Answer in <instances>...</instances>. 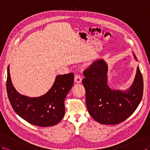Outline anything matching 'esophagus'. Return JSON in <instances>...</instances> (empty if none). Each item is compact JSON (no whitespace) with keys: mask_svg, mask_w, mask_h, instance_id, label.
I'll return each instance as SVG.
<instances>
[{"mask_svg":"<svg viewBox=\"0 0 150 150\" xmlns=\"http://www.w3.org/2000/svg\"><path fill=\"white\" fill-rule=\"evenodd\" d=\"M81 77L80 76V75H76L75 76V78H74V80L77 83H80L81 82Z\"/></svg>","mask_w":150,"mask_h":150,"instance_id":"esophagus-1","label":"esophagus"}]
</instances>
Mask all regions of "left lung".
<instances>
[{
    "label": "left lung",
    "instance_id": "8db88e82",
    "mask_svg": "<svg viewBox=\"0 0 150 150\" xmlns=\"http://www.w3.org/2000/svg\"><path fill=\"white\" fill-rule=\"evenodd\" d=\"M108 69L103 59L94 62L83 71L82 83L91 117L101 124L116 125L127 119L138 107L143 96V80L138 67L134 81L128 89H112L108 85Z\"/></svg>",
    "mask_w": 150,
    "mask_h": 150
}]
</instances>
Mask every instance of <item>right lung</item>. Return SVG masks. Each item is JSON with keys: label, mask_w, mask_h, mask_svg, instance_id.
Instances as JSON below:
<instances>
[{"label": "right lung", "mask_w": 150, "mask_h": 150, "mask_svg": "<svg viewBox=\"0 0 150 150\" xmlns=\"http://www.w3.org/2000/svg\"><path fill=\"white\" fill-rule=\"evenodd\" d=\"M74 74L57 75L54 83L46 93L29 97L19 93L14 88L7 68L6 88L8 97L16 113L30 124L45 127L59 123L65 115L64 101L74 85Z\"/></svg>", "instance_id": "1"}]
</instances>
